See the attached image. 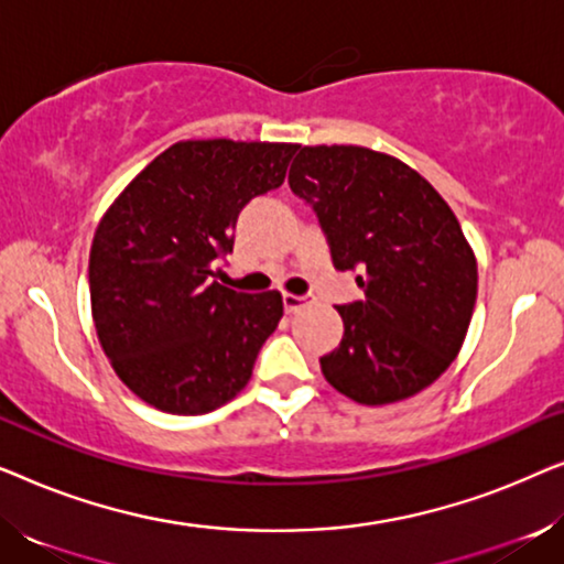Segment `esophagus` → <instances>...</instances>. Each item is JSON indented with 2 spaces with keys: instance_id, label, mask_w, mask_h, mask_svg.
I'll return each instance as SVG.
<instances>
[{
  "instance_id": "1",
  "label": "esophagus",
  "mask_w": 564,
  "mask_h": 564,
  "mask_svg": "<svg viewBox=\"0 0 564 564\" xmlns=\"http://www.w3.org/2000/svg\"><path fill=\"white\" fill-rule=\"evenodd\" d=\"M311 303H313L311 295H284V311H288V313L303 311V307L311 305Z\"/></svg>"
}]
</instances>
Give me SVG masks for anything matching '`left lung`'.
<instances>
[{"label":"left lung","instance_id":"obj_1","mask_svg":"<svg viewBox=\"0 0 564 564\" xmlns=\"http://www.w3.org/2000/svg\"><path fill=\"white\" fill-rule=\"evenodd\" d=\"M290 189L318 215L336 269L365 297L338 305L344 338L323 377L361 405L429 388L465 341L477 261L459 220L419 172L361 145H300Z\"/></svg>","mask_w":564,"mask_h":564}]
</instances>
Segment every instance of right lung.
I'll list each match as a JSON object with an SVG mask.
<instances>
[{"label": "right lung", "instance_id": "right-lung-1", "mask_svg": "<svg viewBox=\"0 0 564 564\" xmlns=\"http://www.w3.org/2000/svg\"><path fill=\"white\" fill-rule=\"evenodd\" d=\"M295 143L180 141L159 153L99 220L89 251L91 318L122 382L174 415L226 405L284 307L276 290L215 282L238 213L284 182Z\"/></svg>", "mask_w": 564, "mask_h": 564}]
</instances>
